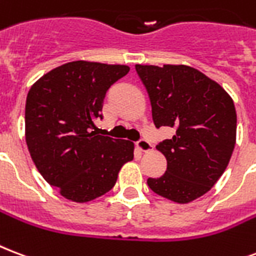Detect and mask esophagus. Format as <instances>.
Wrapping results in <instances>:
<instances>
[{
    "mask_svg": "<svg viewBox=\"0 0 256 256\" xmlns=\"http://www.w3.org/2000/svg\"><path fill=\"white\" fill-rule=\"evenodd\" d=\"M136 148L141 152H149L152 149V144L148 140H145V138H141V140L136 141Z\"/></svg>",
    "mask_w": 256,
    "mask_h": 256,
    "instance_id": "34e87169",
    "label": "esophagus"
}]
</instances>
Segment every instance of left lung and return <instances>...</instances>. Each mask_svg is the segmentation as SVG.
Masks as SVG:
<instances>
[{"instance_id": "8db88e82", "label": "left lung", "mask_w": 256, "mask_h": 256, "mask_svg": "<svg viewBox=\"0 0 256 256\" xmlns=\"http://www.w3.org/2000/svg\"><path fill=\"white\" fill-rule=\"evenodd\" d=\"M152 103L156 128H176L158 142L166 172L148 178L154 193L172 202L206 194L227 168L236 141V111L224 88L188 66H136Z\"/></svg>"}]
</instances>
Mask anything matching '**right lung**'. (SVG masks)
<instances>
[{
	"label": "right lung",
	"instance_id": "obj_1",
	"mask_svg": "<svg viewBox=\"0 0 256 256\" xmlns=\"http://www.w3.org/2000/svg\"><path fill=\"white\" fill-rule=\"evenodd\" d=\"M128 66L71 62L30 87L25 104L26 145L44 180L68 200L91 202L112 189L134 158L132 141L92 132L104 98Z\"/></svg>",
	"mask_w": 256,
	"mask_h": 256
}]
</instances>
